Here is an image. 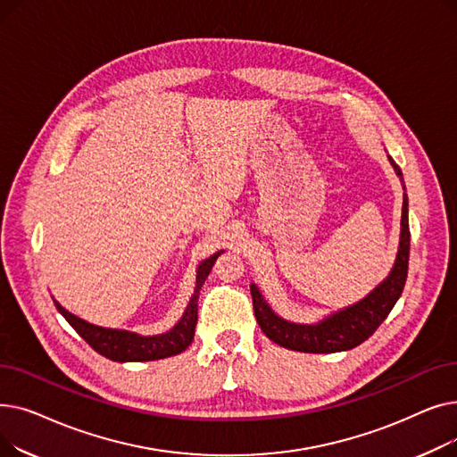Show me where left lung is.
Returning <instances> with one entry per match:
<instances>
[{"mask_svg":"<svg viewBox=\"0 0 457 457\" xmlns=\"http://www.w3.org/2000/svg\"><path fill=\"white\" fill-rule=\"evenodd\" d=\"M396 176L402 179L400 166L389 157ZM407 262H410V224H407V196L402 205V233L396 262L389 278L359 303L339 311L320 324L302 326L291 324L272 313V309L262 300L257 287L252 285L253 313L262 333L276 345L307 353H331L352 350L365 343L378 326L387 319L396 300L400 298L407 279Z\"/></svg>","mask_w":457,"mask_h":457,"instance_id":"1","label":"left lung"}]
</instances>
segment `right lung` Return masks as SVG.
<instances>
[{
	"label": "right lung",
	"instance_id": "add662e5",
	"mask_svg": "<svg viewBox=\"0 0 457 457\" xmlns=\"http://www.w3.org/2000/svg\"><path fill=\"white\" fill-rule=\"evenodd\" d=\"M220 253L222 252H216L214 255L205 259L198 267L196 289H195V295H192V298H190V303L187 305V311L181 317V320L170 331H166L162 335H155V337H140V335L131 333V331L92 326V324L78 319L76 315L68 313V311L64 307H61L57 302H55V307L59 313L68 320V324L74 328L96 352L102 353L107 359H112V361H120V363L155 361V359L172 357V355L181 353L192 343V339H195L200 289L205 283L216 257H219Z\"/></svg>",
	"mask_w": 457,
	"mask_h": 457
}]
</instances>
